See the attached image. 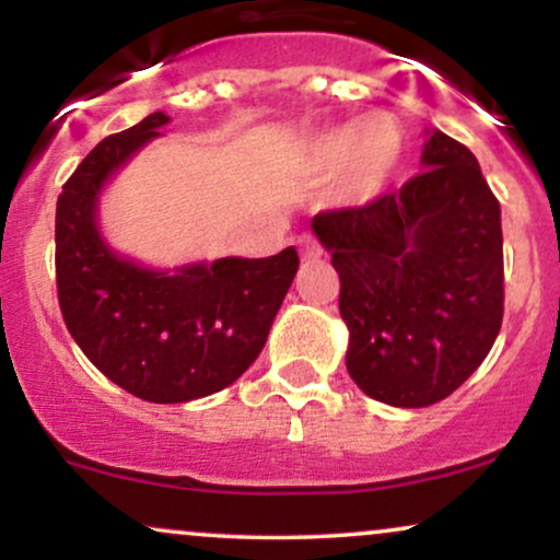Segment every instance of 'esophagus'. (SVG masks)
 <instances>
[{"label":"esophagus","instance_id":"1","mask_svg":"<svg viewBox=\"0 0 560 560\" xmlns=\"http://www.w3.org/2000/svg\"><path fill=\"white\" fill-rule=\"evenodd\" d=\"M298 247H300L302 260H318L320 253H324V249H320V244L316 242V236H311V234H302L298 240Z\"/></svg>","mask_w":560,"mask_h":560}]
</instances>
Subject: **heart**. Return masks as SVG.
Listing matches in <instances>:
<instances>
[{
    "label": "heart",
    "instance_id": "heart-1",
    "mask_svg": "<svg viewBox=\"0 0 560 560\" xmlns=\"http://www.w3.org/2000/svg\"><path fill=\"white\" fill-rule=\"evenodd\" d=\"M400 158V133L387 115H369L324 133L311 144V160L318 171H342L345 191L352 199H369L382 189Z\"/></svg>",
    "mask_w": 560,
    "mask_h": 560
}]
</instances>
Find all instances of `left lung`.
Segmentation results:
<instances>
[{"instance_id":"left-lung-1","label":"left lung","mask_w":560,"mask_h":560,"mask_svg":"<svg viewBox=\"0 0 560 560\" xmlns=\"http://www.w3.org/2000/svg\"><path fill=\"white\" fill-rule=\"evenodd\" d=\"M421 165L397 191L311 223L339 273L347 371L395 408L453 395L503 324L498 197L471 150L447 133H429Z\"/></svg>"}]
</instances>
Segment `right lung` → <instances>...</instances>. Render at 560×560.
<instances>
[{"instance_id":"right-lung-1","label":"right lung","mask_w":560,"mask_h":560,"mask_svg":"<svg viewBox=\"0 0 560 560\" xmlns=\"http://www.w3.org/2000/svg\"><path fill=\"white\" fill-rule=\"evenodd\" d=\"M168 120L152 113L102 139L62 186L55 215L57 300L70 337L147 402L197 400L234 384L260 355L300 266L294 247L173 273L113 253L96 226L100 191Z\"/></svg>"}]
</instances>
